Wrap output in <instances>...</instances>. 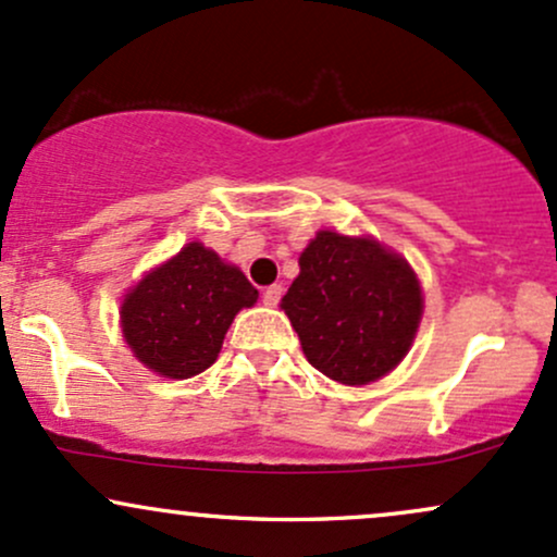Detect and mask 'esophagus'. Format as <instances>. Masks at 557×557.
<instances>
[{
  "label": "esophagus",
  "instance_id": "esophagus-1",
  "mask_svg": "<svg viewBox=\"0 0 557 557\" xmlns=\"http://www.w3.org/2000/svg\"><path fill=\"white\" fill-rule=\"evenodd\" d=\"M280 298H283V285H269L261 301H264V307H277Z\"/></svg>",
  "mask_w": 557,
  "mask_h": 557
}]
</instances>
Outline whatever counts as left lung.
<instances>
[{"instance_id":"1","label":"left lung","mask_w":557,"mask_h":557,"mask_svg":"<svg viewBox=\"0 0 557 557\" xmlns=\"http://www.w3.org/2000/svg\"><path fill=\"white\" fill-rule=\"evenodd\" d=\"M298 267L280 307L311 368L364 386L405 359L423 317V290L399 253L372 237L320 230Z\"/></svg>"}]
</instances>
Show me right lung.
Instances as JSON below:
<instances>
[{
    "label": "right lung",
    "mask_w": 557,
    "mask_h": 557,
    "mask_svg": "<svg viewBox=\"0 0 557 557\" xmlns=\"http://www.w3.org/2000/svg\"><path fill=\"white\" fill-rule=\"evenodd\" d=\"M256 298L240 269L203 243H187L126 293L121 327L145 368L185 381L216 362L235 314Z\"/></svg>",
    "instance_id": "1"
}]
</instances>
